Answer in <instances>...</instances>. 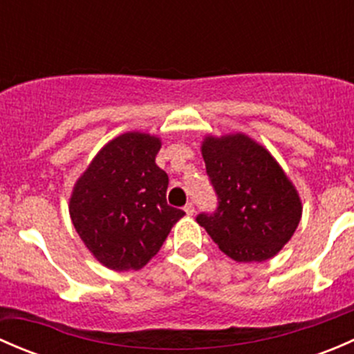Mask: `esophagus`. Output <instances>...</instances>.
<instances>
[{"label": "esophagus", "instance_id": "obj_1", "mask_svg": "<svg viewBox=\"0 0 354 354\" xmlns=\"http://www.w3.org/2000/svg\"><path fill=\"white\" fill-rule=\"evenodd\" d=\"M185 212L188 214V216H194L195 214V205L192 202H188L187 205H185Z\"/></svg>", "mask_w": 354, "mask_h": 354}]
</instances>
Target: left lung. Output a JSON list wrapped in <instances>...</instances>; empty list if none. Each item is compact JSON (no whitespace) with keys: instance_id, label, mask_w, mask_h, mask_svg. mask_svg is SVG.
I'll return each mask as SVG.
<instances>
[{"instance_id":"left-lung-1","label":"left lung","mask_w":354,"mask_h":354,"mask_svg":"<svg viewBox=\"0 0 354 354\" xmlns=\"http://www.w3.org/2000/svg\"><path fill=\"white\" fill-rule=\"evenodd\" d=\"M202 157L219 207L197 223L236 262H266L291 240L301 219L298 190L272 154L248 135H205Z\"/></svg>"}]
</instances>
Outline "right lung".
<instances>
[{"label": "right lung", "mask_w": 354, "mask_h": 354, "mask_svg": "<svg viewBox=\"0 0 354 354\" xmlns=\"http://www.w3.org/2000/svg\"><path fill=\"white\" fill-rule=\"evenodd\" d=\"M159 137L127 131L109 140L70 195L71 223L94 259L111 270H138L185 216L167 205V174L156 164Z\"/></svg>", "instance_id": "add662e5"}]
</instances>
